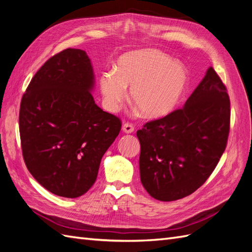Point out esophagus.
<instances>
[{"label": "esophagus", "instance_id": "esophagus-1", "mask_svg": "<svg viewBox=\"0 0 252 252\" xmlns=\"http://www.w3.org/2000/svg\"><path fill=\"white\" fill-rule=\"evenodd\" d=\"M122 129H123V131L125 133H132L134 131V127L131 123H124Z\"/></svg>", "mask_w": 252, "mask_h": 252}]
</instances>
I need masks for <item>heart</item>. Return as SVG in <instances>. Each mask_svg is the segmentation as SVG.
Returning a JSON list of instances; mask_svg holds the SVG:
<instances>
[{
    "label": "heart",
    "instance_id": "obj_1",
    "mask_svg": "<svg viewBox=\"0 0 252 252\" xmlns=\"http://www.w3.org/2000/svg\"><path fill=\"white\" fill-rule=\"evenodd\" d=\"M188 75L184 66L158 50H139L122 56L114 71L100 80L104 104L117 111L130 88L132 102L144 117L155 119L169 113L184 94Z\"/></svg>",
    "mask_w": 252,
    "mask_h": 252
}]
</instances>
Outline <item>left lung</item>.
I'll return each instance as SVG.
<instances>
[{
    "label": "left lung",
    "mask_w": 252,
    "mask_h": 252,
    "mask_svg": "<svg viewBox=\"0 0 252 252\" xmlns=\"http://www.w3.org/2000/svg\"><path fill=\"white\" fill-rule=\"evenodd\" d=\"M229 129V95L209 67L181 109L147 122L136 131L141 182L146 191L164 202L193 193L217 167Z\"/></svg>",
    "instance_id": "obj_1"
}]
</instances>
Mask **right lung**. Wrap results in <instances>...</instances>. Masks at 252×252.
<instances>
[{"mask_svg":"<svg viewBox=\"0 0 252 252\" xmlns=\"http://www.w3.org/2000/svg\"><path fill=\"white\" fill-rule=\"evenodd\" d=\"M94 85L87 53L67 48L45 62L23 94V158L32 177L53 194L73 199L86 193L121 131V120L94 103Z\"/></svg>","mask_w":252,"mask_h":252,"instance_id":"add662e5","label":"right lung"}]
</instances>
